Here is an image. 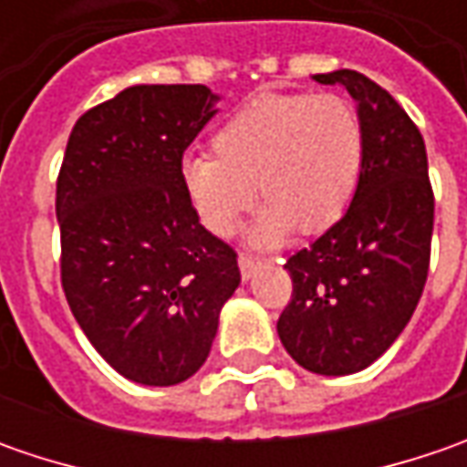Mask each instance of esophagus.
<instances>
[{
  "instance_id": "esophagus-1",
  "label": "esophagus",
  "mask_w": 467,
  "mask_h": 467,
  "mask_svg": "<svg viewBox=\"0 0 467 467\" xmlns=\"http://www.w3.org/2000/svg\"><path fill=\"white\" fill-rule=\"evenodd\" d=\"M265 267V262L254 260V257H239V270H242L244 280H252Z\"/></svg>"
}]
</instances>
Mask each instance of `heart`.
<instances>
[{
  "instance_id": "obj_1",
  "label": "heart",
  "mask_w": 467,
  "mask_h": 467,
  "mask_svg": "<svg viewBox=\"0 0 467 467\" xmlns=\"http://www.w3.org/2000/svg\"><path fill=\"white\" fill-rule=\"evenodd\" d=\"M210 148L215 159L182 161V184L197 218L215 236H234L260 192L265 205L249 239L275 246L294 228L317 234L346 213L364 132L356 109L335 93H262L225 119Z\"/></svg>"
}]
</instances>
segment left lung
Listing matches in <instances>:
<instances>
[{"mask_svg": "<svg viewBox=\"0 0 467 467\" xmlns=\"http://www.w3.org/2000/svg\"><path fill=\"white\" fill-rule=\"evenodd\" d=\"M312 80L340 85L356 100L364 158L346 215L285 262L294 296L278 335L298 367L346 377L374 364L416 312L434 194L421 132L385 88L356 69Z\"/></svg>", "mask_w": 467, "mask_h": 467, "instance_id": "8db88e82", "label": "left lung"}]
</instances>
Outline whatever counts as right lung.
Segmentation results:
<instances>
[{"label":"right lung","instance_id":"add662e5","mask_svg":"<svg viewBox=\"0 0 467 467\" xmlns=\"http://www.w3.org/2000/svg\"><path fill=\"white\" fill-rule=\"evenodd\" d=\"M205 85H130L78 119L57 182L62 285L93 348L137 385L189 379L242 283L202 228L182 155L218 114Z\"/></svg>","mask_w":467,"mask_h":467}]
</instances>
